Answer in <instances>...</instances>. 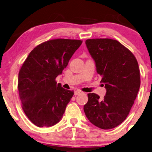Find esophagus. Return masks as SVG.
Returning <instances> with one entry per match:
<instances>
[{"instance_id":"34e87169","label":"esophagus","mask_w":152,"mask_h":152,"mask_svg":"<svg viewBox=\"0 0 152 152\" xmlns=\"http://www.w3.org/2000/svg\"><path fill=\"white\" fill-rule=\"evenodd\" d=\"M82 93H83V92H82L81 91L76 90V91H74V95H80V94H81Z\"/></svg>"}]
</instances>
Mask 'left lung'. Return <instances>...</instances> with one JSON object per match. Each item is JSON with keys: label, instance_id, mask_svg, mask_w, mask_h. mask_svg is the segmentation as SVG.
Segmentation results:
<instances>
[{"label": "left lung", "instance_id": "obj_1", "mask_svg": "<svg viewBox=\"0 0 152 152\" xmlns=\"http://www.w3.org/2000/svg\"><path fill=\"white\" fill-rule=\"evenodd\" d=\"M85 43L106 94L101 99L97 94L88 93L84 111L95 126L105 130L115 128L128 116L139 92L138 62L131 50L116 40L95 38Z\"/></svg>", "mask_w": 152, "mask_h": 152}]
</instances>
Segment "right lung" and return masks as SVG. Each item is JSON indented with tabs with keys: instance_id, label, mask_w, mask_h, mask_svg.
Returning <instances> with one entry per match:
<instances>
[{
	"instance_id": "add662e5",
	"label": "right lung",
	"mask_w": 152,
	"mask_h": 152,
	"mask_svg": "<svg viewBox=\"0 0 152 152\" xmlns=\"http://www.w3.org/2000/svg\"><path fill=\"white\" fill-rule=\"evenodd\" d=\"M83 40L53 39L30 53L18 76L21 106L28 119L38 127H49L62 118L74 91L57 84L69 59Z\"/></svg>"
}]
</instances>
